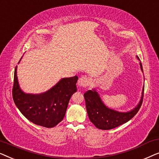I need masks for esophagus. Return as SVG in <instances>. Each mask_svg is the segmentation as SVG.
<instances>
[{"label": "esophagus", "mask_w": 159, "mask_h": 159, "mask_svg": "<svg viewBox=\"0 0 159 159\" xmlns=\"http://www.w3.org/2000/svg\"><path fill=\"white\" fill-rule=\"evenodd\" d=\"M89 83H90V81H89V79L88 77H82L78 80L77 84L80 88H86V87L89 85Z\"/></svg>", "instance_id": "obj_1"}]
</instances>
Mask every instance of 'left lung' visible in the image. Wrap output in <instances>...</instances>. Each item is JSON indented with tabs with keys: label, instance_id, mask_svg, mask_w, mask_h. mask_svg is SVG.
Masks as SVG:
<instances>
[{
	"label": "left lung",
	"instance_id": "left-lung-1",
	"mask_svg": "<svg viewBox=\"0 0 159 159\" xmlns=\"http://www.w3.org/2000/svg\"><path fill=\"white\" fill-rule=\"evenodd\" d=\"M137 58L140 59L138 56H137ZM140 65L141 70L143 71L141 62ZM143 93L144 88L143 89L140 103L135 108L128 112H119L106 107L95 89L87 91L84 93V97L89 119L91 122L100 129H111L119 127L129 121L138 112L143 103Z\"/></svg>",
	"mask_w": 159,
	"mask_h": 159
}]
</instances>
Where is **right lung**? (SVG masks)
I'll use <instances>...</instances> for the list:
<instances>
[{"mask_svg":"<svg viewBox=\"0 0 159 159\" xmlns=\"http://www.w3.org/2000/svg\"><path fill=\"white\" fill-rule=\"evenodd\" d=\"M78 77L63 78L46 92L27 94L19 88L14 71L12 95L14 103L28 120L47 128L55 127L64 119L70 98L77 91Z\"/></svg>","mask_w":159,"mask_h":159,"instance_id":"add662e5","label":"right lung"}]
</instances>
